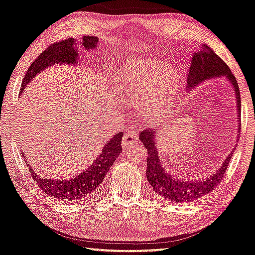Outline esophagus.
Listing matches in <instances>:
<instances>
[{"label":"esophagus","instance_id":"34e87169","mask_svg":"<svg viewBox=\"0 0 255 255\" xmlns=\"http://www.w3.org/2000/svg\"><path fill=\"white\" fill-rule=\"evenodd\" d=\"M137 137V131L135 130L133 127L128 128V129L125 130V136L124 140H122V144H124V146H127V144L136 142Z\"/></svg>","mask_w":255,"mask_h":255}]
</instances>
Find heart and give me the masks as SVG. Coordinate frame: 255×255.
Returning <instances> with one entry per match:
<instances>
[{
  "label": "heart",
  "instance_id": "obj_1",
  "mask_svg": "<svg viewBox=\"0 0 255 255\" xmlns=\"http://www.w3.org/2000/svg\"><path fill=\"white\" fill-rule=\"evenodd\" d=\"M178 83V72L161 61H144L136 68L125 73L128 99L144 105L143 111L150 121L165 118L169 96Z\"/></svg>",
  "mask_w": 255,
  "mask_h": 255
}]
</instances>
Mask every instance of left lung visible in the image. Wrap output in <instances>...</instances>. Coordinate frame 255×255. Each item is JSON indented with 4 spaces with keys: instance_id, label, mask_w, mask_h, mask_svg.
I'll return each instance as SVG.
<instances>
[{
    "instance_id": "1",
    "label": "left lung",
    "mask_w": 255,
    "mask_h": 255,
    "mask_svg": "<svg viewBox=\"0 0 255 255\" xmlns=\"http://www.w3.org/2000/svg\"><path fill=\"white\" fill-rule=\"evenodd\" d=\"M215 76H227L233 85L238 100V112H240V90L238 86L237 79L232 74L230 67L220 59L207 44H201L198 53L193 55L192 64L188 72V83L191 87H194L198 83L202 82L206 79H211ZM140 140L143 143L147 156V169L146 176L148 182L153 187L154 192L157 193L162 198L176 201L179 204H188L194 200L202 198L217 188V186L224 178L226 173L228 163H230L231 155H228L221 168L218 173L213 174L211 178L196 182H183L179 180L172 179L166 173L165 167H162L160 161V156L157 154L155 137L154 133L149 128L142 130L140 133ZM234 150V149H233Z\"/></svg>"
}]
</instances>
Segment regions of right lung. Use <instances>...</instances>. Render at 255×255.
Here are the masks:
<instances>
[{
	"instance_id": "1",
	"label": "right lung",
	"mask_w": 255,
	"mask_h": 255,
	"mask_svg": "<svg viewBox=\"0 0 255 255\" xmlns=\"http://www.w3.org/2000/svg\"><path fill=\"white\" fill-rule=\"evenodd\" d=\"M74 43H75L74 38H67V40L55 42L48 47L46 50L42 51L37 56V59L30 64L28 72L25 73L23 81H22L23 85L21 86V92L24 89V87H27L29 81H31L33 77L36 76V74L42 72L46 67L59 62H67L69 64L75 62L77 51L75 50V44ZM96 43H98V37L95 36H89L88 35V36H83L82 38V44L86 49L94 48ZM122 136H124V134L121 131L107 141V143L102 148L101 154L96 156L94 162L74 179L64 180V181L44 179L38 176L34 172V169H30L33 181L37 183V186H40L42 192H44L51 198L59 200V201L60 200H63V201L80 200L81 201V199L87 198L89 194L96 191V188L104 181L108 169L120 155L122 151Z\"/></svg>"
}]
</instances>
